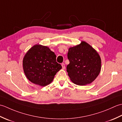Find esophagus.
Masks as SVG:
<instances>
[{
  "instance_id": "esophagus-1",
  "label": "esophagus",
  "mask_w": 122,
  "mask_h": 122,
  "mask_svg": "<svg viewBox=\"0 0 122 122\" xmlns=\"http://www.w3.org/2000/svg\"><path fill=\"white\" fill-rule=\"evenodd\" d=\"M61 66H62V68L63 69H64L66 68V66H65V64H64L63 63L61 64Z\"/></svg>"
}]
</instances>
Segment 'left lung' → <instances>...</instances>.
I'll use <instances>...</instances> for the list:
<instances>
[{"mask_svg": "<svg viewBox=\"0 0 122 122\" xmlns=\"http://www.w3.org/2000/svg\"><path fill=\"white\" fill-rule=\"evenodd\" d=\"M68 59L70 63L66 66V71L74 84H90L100 73L101 60L99 54L84 41L69 49Z\"/></svg>", "mask_w": 122, "mask_h": 122, "instance_id": "obj_1", "label": "left lung"}]
</instances>
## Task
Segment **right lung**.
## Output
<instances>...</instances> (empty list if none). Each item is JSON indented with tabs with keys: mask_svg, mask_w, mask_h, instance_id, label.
Returning <instances> with one entry per match:
<instances>
[{
	"mask_svg": "<svg viewBox=\"0 0 122 122\" xmlns=\"http://www.w3.org/2000/svg\"><path fill=\"white\" fill-rule=\"evenodd\" d=\"M23 68L30 81L44 86L53 81L62 66L56 62V54L48 47L36 45L25 56Z\"/></svg>",
	"mask_w": 122,
	"mask_h": 122,
	"instance_id": "add662e5",
	"label": "right lung"
}]
</instances>
